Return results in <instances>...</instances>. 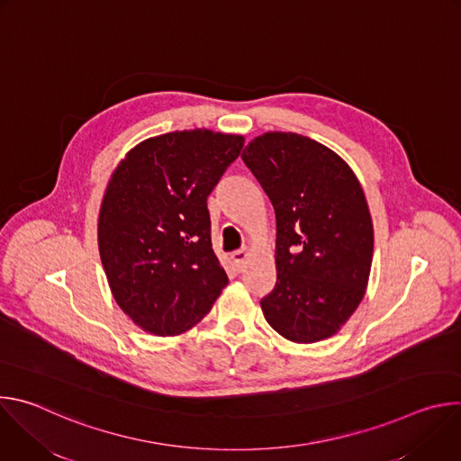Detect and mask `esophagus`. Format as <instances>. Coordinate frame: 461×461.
<instances>
[{"label":"esophagus","instance_id":"obj_1","mask_svg":"<svg viewBox=\"0 0 461 461\" xmlns=\"http://www.w3.org/2000/svg\"><path fill=\"white\" fill-rule=\"evenodd\" d=\"M249 258V251L248 249H237V251H233L231 253V260H233V265L240 270L244 265H246V260Z\"/></svg>","mask_w":461,"mask_h":461}]
</instances>
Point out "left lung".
Segmentation results:
<instances>
[{"instance_id":"left-lung-1","label":"left lung","mask_w":461,"mask_h":461,"mask_svg":"<svg viewBox=\"0 0 461 461\" xmlns=\"http://www.w3.org/2000/svg\"><path fill=\"white\" fill-rule=\"evenodd\" d=\"M276 210L277 283L265 319L285 339L336 336L365 297L374 226L352 167L308 137L268 131L242 151Z\"/></svg>"}]
</instances>
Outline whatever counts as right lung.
<instances>
[{"label": "right lung", "mask_w": 461, "mask_h": 461, "mask_svg": "<svg viewBox=\"0 0 461 461\" xmlns=\"http://www.w3.org/2000/svg\"><path fill=\"white\" fill-rule=\"evenodd\" d=\"M242 146V135L171 131L129 149L113 171L98 249L114 301L144 332H187L228 285L206 201Z\"/></svg>", "instance_id": "obj_1"}]
</instances>
